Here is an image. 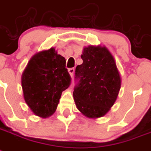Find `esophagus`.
I'll use <instances>...</instances> for the list:
<instances>
[{
	"label": "esophagus",
	"instance_id": "obj_1",
	"mask_svg": "<svg viewBox=\"0 0 151 151\" xmlns=\"http://www.w3.org/2000/svg\"><path fill=\"white\" fill-rule=\"evenodd\" d=\"M68 73L70 74V76L72 77H73V75H74L75 73V68H68Z\"/></svg>",
	"mask_w": 151,
	"mask_h": 151
}]
</instances>
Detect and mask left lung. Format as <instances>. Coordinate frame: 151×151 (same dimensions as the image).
Returning a JSON list of instances; mask_svg holds the SVG:
<instances>
[{
  "mask_svg": "<svg viewBox=\"0 0 151 151\" xmlns=\"http://www.w3.org/2000/svg\"><path fill=\"white\" fill-rule=\"evenodd\" d=\"M76 68L73 97L77 109L89 118L103 116L113 106L121 86L115 60L106 47L89 45Z\"/></svg>",
  "mask_w": 151,
  "mask_h": 151,
  "instance_id": "obj_1",
  "label": "left lung"
}]
</instances>
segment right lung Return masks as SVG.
<instances>
[{"mask_svg": "<svg viewBox=\"0 0 151 151\" xmlns=\"http://www.w3.org/2000/svg\"><path fill=\"white\" fill-rule=\"evenodd\" d=\"M70 83L65 59L54 48L35 55L22 77L24 100L32 111L42 118L55 113L62 91Z\"/></svg>", "mask_w": 151, "mask_h": 151, "instance_id": "1", "label": "right lung"}]
</instances>
